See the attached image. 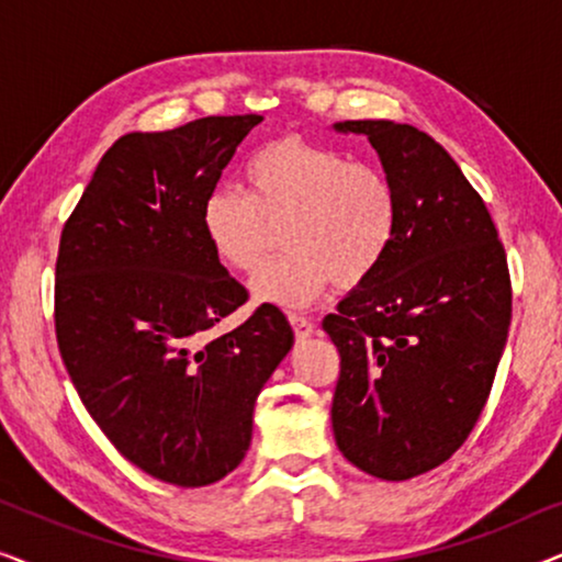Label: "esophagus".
<instances>
[{
	"label": "esophagus",
	"mask_w": 562,
	"mask_h": 562,
	"mask_svg": "<svg viewBox=\"0 0 562 562\" xmlns=\"http://www.w3.org/2000/svg\"><path fill=\"white\" fill-rule=\"evenodd\" d=\"M289 322H291V327H294V335L299 337V340H304V337H310V335H312L314 325H312V319L306 317V314L289 312Z\"/></svg>",
	"instance_id": "1"
}]
</instances>
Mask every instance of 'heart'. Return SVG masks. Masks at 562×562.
<instances>
[{
  "label": "heart",
  "mask_w": 562,
  "mask_h": 562,
  "mask_svg": "<svg viewBox=\"0 0 562 562\" xmlns=\"http://www.w3.org/2000/svg\"><path fill=\"white\" fill-rule=\"evenodd\" d=\"M248 189L217 187L202 204L214 256L256 271L281 227L286 250L252 279L260 302L306 306L337 281L356 286L379 271L398 233V191L383 168L299 137L268 143L245 164Z\"/></svg>",
  "instance_id": "b5f03b06"
}]
</instances>
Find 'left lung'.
Listing matches in <instances>:
<instances>
[{"label":"left lung","instance_id":"left-lung-1","mask_svg":"<svg viewBox=\"0 0 562 562\" xmlns=\"http://www.w3.org/2000/svg\"><path fill=\"white\" fill-rule=\"evenodd\" d=\"M398 191L379 271L322 319L340 352L335 442L360 471L406 481L450 460L488 402L512 322L496 225L448 150L412 125L348 120Z\"/></svg>","mask_w":562,"mask_h":562}]
</instances>
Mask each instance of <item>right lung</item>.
I'll use <instances>...</instances> for the list:
<instances>
[{
	"instance_id": "add662e5",
	"label": "right lung",
	"mask_w": 562,
	"mask_h": 562,
	"mask_svg": "<svg viewBox=\"0 0 562 562\" xmlns=\"http://www.w3.org/2000/svg\"><path fill=\"white\" fill-rule=\"evenodd\" d=\"M260 114L122 135L66 220L56 340L83 406L153 479L196 488L237 468L252 406L294 345L273 304L214 335L248 302L202 229V204Z\"/></svg>"
}]
</instances>
